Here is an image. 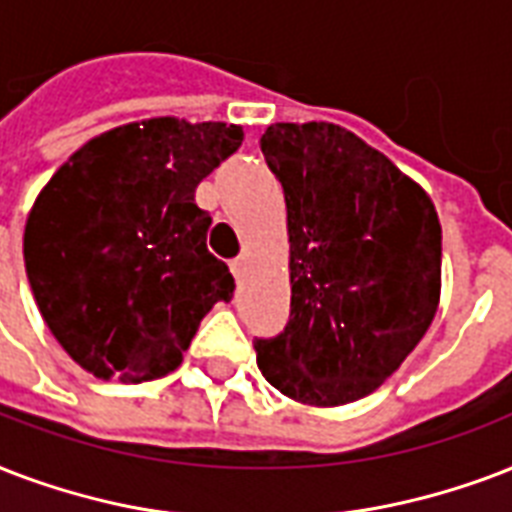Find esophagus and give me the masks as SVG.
I'll list each match as a JSON object with an SVG mask.
<instances>
[{
    "label": "esophagus",
    "mask_w": 512,
    "mask_h": 512,
    "mask_svg": "<svg viewBox=\"0 0 512 512\" xmlns=\"http://www.w3.org/2000/svg\"><path fill=\"white\" fill-rule=\"evenodd\" d=\"M245 267H248V259H245V256H237V259L229 261V269H232V275H235L237 280L245 275Z\"/></svg>",
    "instance_id": "34e87169"
}]
</instances>
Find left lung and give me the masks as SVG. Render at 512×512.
<instances>
[{"label": "left lung", "instance_id": "1", "mask_svg": "<svg viewBox=\"0 0 512 512\" xmlns=\"http://www.w3.org/2000/svg\"><path fill=\"white\" fill-rule=\"evenodd\" d=\"M283 184L291 318L256 339L275 390L310 406L366 398L400 368L441 299L433 200L382 152L331 122H277L261 136Z\"/></svg>", "mask_w": 512, "mask_h": 512}]
</instances>
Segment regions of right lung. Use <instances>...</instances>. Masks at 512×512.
I'll list each match as a JSON object with an SVG mask.
<instances>
[{
	"label": "right lung",
	"instance_id": "right-lung-1",
	"mask_svg": "<svg viewBox=\"0 0 512 512\" xmlns=\"http://www.w3.org/2000/svg\"><path fill=\"white\" fill-rule=\"evenodd\" d=\"M243 144V128L176 117L87 141L39 192L23 232L37 307L71 360L98 379L149 382L181 366L200 320L235 277L208 251L194 189Z\"/></svg>",
	"mask_w": 512,
	"mask_h": 512
}]
</instances>
